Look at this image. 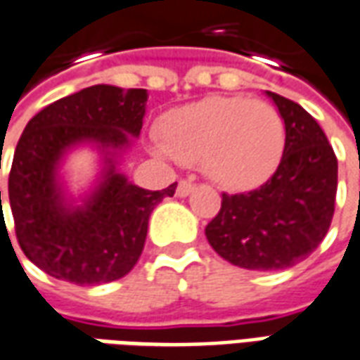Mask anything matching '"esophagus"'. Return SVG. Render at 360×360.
I'll return each mask as SVG.
<instances>
[{"mask_svg": "<svg viewBox=\"0 0 360 360\" xmlns=\"http://www.w3.org/2000/svg\"><path fill=\"white\" fill-rule=\"evenodd\" d=\"M195 189V185L191 183V181L183 179L179 181V185H177V195L179 197H187V195H191V191Z\"/></svg>", "mask_w": 360, "mask_h": 360, "instance_id": "34e87169", "label": "esophagus"}]
</instances>
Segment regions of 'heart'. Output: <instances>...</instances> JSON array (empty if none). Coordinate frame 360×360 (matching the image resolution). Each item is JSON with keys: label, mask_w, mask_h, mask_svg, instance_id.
Masks as SVG:
<instances>
[{"label": "heart", "mask_w": 360, "mask_h": 360, "mask_svg": "<svg viewBox=\"0 0 360 360\" xmlns=\"http://www.w3.org/2000/svg\"><path fill=\"white\" fill-rule=\"evenodd\" d=\"M161 151L224 191L262 185L280 167L285 126L280 112L248 96H211L171 110L160 122Z\"/></svg>", "instance_id": "b5f03b06"}]
</instances>
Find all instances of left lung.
Returning <instances> with one entry per match:
<instances>
[{
	"mask_svg": "<svg viewBox=\"0 0 360 360\" xmlns=\"http://www.w3.org/2000/svg\"><path fill=\"white\" fill-rule=\"evenodd\" d=\"M285 124L280 167L258 189L222 193L205 234L214 252L246 270H285L305 260L331 226L337 158L321 126L288 98L268 92Z\"/></svg>",
	"mask_w": 360,
	"mask_h": 360,
	"instance_id": "left-lung-1",
	"label": "left lung"
}]
</instances>
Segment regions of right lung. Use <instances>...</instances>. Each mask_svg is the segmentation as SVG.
Masks as SVG:
<instances>
[{
    "label": "right lung",
    "mask_w": 360,
    "mask_h": 360,
    "mask_svg": "<svg viewBox=\"0 0 360 360\" xmlns=\"http://www.w3.org/2000/svg\"><path fill=\"white\" fill-rule=\"evenodd\" d=\"M146 102L143 88L96 84L49 104L23 129L9 171V205L21 250L49 276L100 285L124 278L139 260L149 214L177 189V183L141 189L116 169L118 151L129 146L127 134L139 136ZM80 143L102 148L107 167L91 197L72 207L56 169Z\"/></svg>",
    "instance_id": "add662e5"
}]
</instances>
